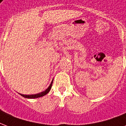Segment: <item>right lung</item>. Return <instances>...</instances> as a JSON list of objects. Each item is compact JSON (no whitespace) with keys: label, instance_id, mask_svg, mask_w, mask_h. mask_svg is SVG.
Wrapping results in <instances>:
<instances>
[{"label":"right lung","instance_id":"1","mask_svg":"<svg viewBox=\"0 0 126 126\" xmlns=\"http://www.w3.org/2000/svg\"><path fill=\"white\" fill-rule=\"evenodd\" d=\"M52 83H53V81L51 82V83L50 84V85L49 86V87L44 92H41V93H39V94H34V95H23V94H20L21 95L24 97L25 98H29V99H34V98H38L40 97H42V96L45 95L46 94L49 92V90H51V86H52Z\"/></svg>","mask_w":126,"mask_h":126}]
</instances>
